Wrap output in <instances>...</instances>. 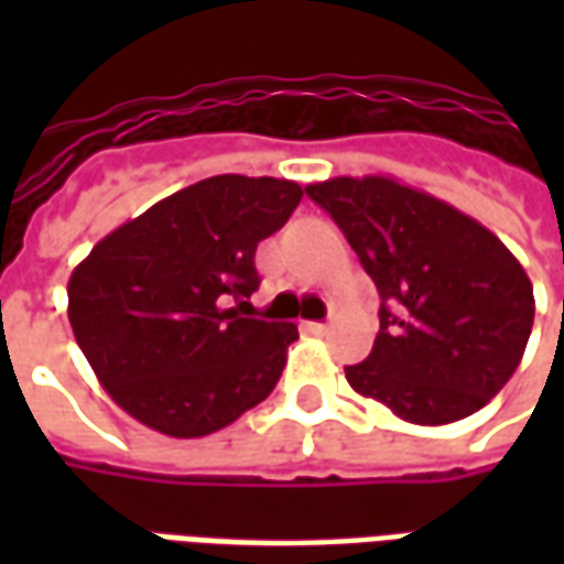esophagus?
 Returning <instances> with one entry per match:
<instances>
[{
	"label": "esophagus",
	"instance_id": "34e87169",
	"mask_svg": "<svg viewBox=\"0 0 564 564\" xmlns=\"http://www.w3.org/2000/svg\"><path fill=\"white\" fill-rule=\"evenodd\" d=\"M302 329L311 332V335H326V332H329V323H302Z\"/></svg>",
	"mask_w": 564,
	"mask_h": 564
}]
</instances>
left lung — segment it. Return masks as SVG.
<instances>
[{
	"label": "left lung",
	"mask_w": 564,
	"mask_h": 564,
	"mask_svg": "<svg viewBox=\"0 0 564 564\" xmlns=\"http://www.w3.org/2000/svg\"><path fill=\"white\" fill-rule=\"evenodd\" d=\"M305 193L341 226L383 299L375 347L344 368L347 383L414 425L480 411L532 335V281L517 257L484 223L387 174L329 177Z\"/></svg>",
	"instance_id": "8db88e82"
}]
</instances>
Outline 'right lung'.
Wrapping results in <instances>:
<instances>
[{"instance_id": "right-lung-1", "label": "right lung", "mask_w": 564, "mask_h": 564, "mask_svg": "<svg viewBox=\"0 0 564 564\" xmlns=\"http://www.w3.org/2000/svg\"><path fill=\"white\" fill-rule=\"evenodd\" d=\"M302 193L283 177H205L117 226L72 271L75 341L129 416L202 437L269 399L299 329L245 307L259 286L257 245Z\"/></svg>"}]
</instances>
